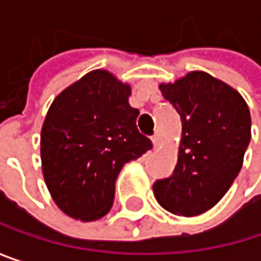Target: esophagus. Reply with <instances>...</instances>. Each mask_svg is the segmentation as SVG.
<instances>
[{
    "mask_svg": "<svg viewBox=\"0 0 261 261\" xmlns=\"http://www.w3.org/2000/svg\"><path fill=\"white\" fill-rule=\"evenodd\" d=\"M162 143H163V137H162V134L157 131V133L152 136V145H154V148H159Z\"/></svg>",
    "mask_w": 261,
    "mask_h": 261,
    "instance_id": "34e87169",
    "label": "esophagus"
}]
</instances>
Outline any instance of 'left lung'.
I'll list each match as a JSON object with an SVG mask.
<instances>
[{
    "label": "left lung",
    "mask_w": 261,
    "mask_h": 261,
    "mask_svg": "<svg viewBox=\"0 0 261 261\" xmlns=\"http://www.w3.org/2000/svg\"><path fill=\"white\" fill-rule=\"evenodd\" d=\"M159 87L178 112L182 128L177 166L152 190L168 212L196 216L222 199L242 169L251 140L249 109L236 89L204 71Z\"/></svg>",
    "instance_id": "obj_1"
}]
</instances>
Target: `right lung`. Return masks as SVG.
Returning a JSON list of instances; mask_svg holds the SVG:
<instances>
[{"instance_id":"right-lung-1","label":"right lung","mask_w":261,"mask_h":261,"mask_svg":"<svg viewBox=\"0 0 261 261\" xmlns=\"http://www.w3.org/2000/svg\"><path fill=\"white\" fill-rule=\"evenodd\" d=\"M130 95L128 83L95 69L49 106L40 133L42 174L57 207L74 219L106 216L122 166L152 148L137 130Z\"/></svg>"}]
</instances>
